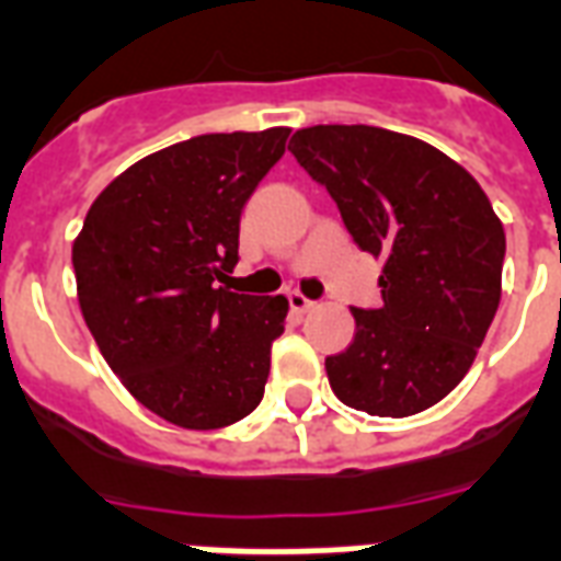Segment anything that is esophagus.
I'll return each instance as SVG.
<instances>
[{"instance_id":"esophagus-1","label":"esophagus","mask_w":561,"mask_h":561,"mask_svg":"<svg viewBox=\"0 0 561 561\" xmlns=\"http://www.w3.org/2000/svg\"><path fill=\"white\" fill-rule=\"evenodd\" d=\"M288 302H290V309L299 311V314H306V311H311L318 302L309 297H302V294H288Z\"/></svg>"}]
</instances>
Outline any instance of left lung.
I'll list each match as a JSON object with an SVG mask.
<instances>
[{
  "mask_svg": "<svg viewBox=\"0 0 561 561\" xmlns=\"http://www.w3.org/2000/svg\"><path fill=\"white\" fill-rule=\"evenodd\" d=\"M299 167L335 199L353 241L382 255V306L353 309L356 337L327 358L341 403L409 417L450 394L500 306L506 234L465 167L379 126H311Z\"/></svg>",
  "mask_w": 561,
  "mask_h": 561,
  "instance_id": "obj_1",
  "label": "left lung"
}]
</instances>
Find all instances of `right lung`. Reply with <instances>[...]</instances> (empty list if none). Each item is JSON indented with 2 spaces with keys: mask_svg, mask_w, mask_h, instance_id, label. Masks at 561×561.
<instances>
[{
  "mask_svg": "<svg viewBox=\"0 0 561 561\" xmlns=\"http://www.w3.org/2000/svg\"><path fill=\"white\" fill-rule=\"evenodd\" d=\"M290 128L196 135L111 182L72 243L84 323L128 394L185 430L262 403L288 299L232 294L241 211Z\"/></svg>",
  "mask_w": 561,
  "mask_h": 561,
  "instance_id": "1",
  "label": "right lung"
}]
</instances>
